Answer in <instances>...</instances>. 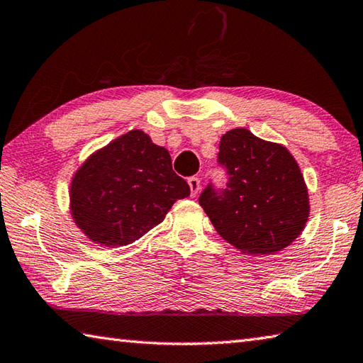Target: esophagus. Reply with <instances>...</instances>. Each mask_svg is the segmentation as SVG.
<instances>
[{
	"mask_svg": "<svg viewBox=\"0 0 363 363\" xmlns=\"http://www.w3.org/2000/svg\"><path fill=\"white\" fill-rule=\"evenodd\" d=\"M187 182H189V187H190V195L196 196V194H199V190H200V179L196 176H190Z\"/></svg>",
	"mask_w": 363,
	"mask_h": 363,
	"instance_id": "esophagus-1",
	"label": "esophagus"
}]
</instances>
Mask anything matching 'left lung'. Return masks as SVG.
<instances>
[{
  "label": "left lung",
  "instance_id": "obj_1",
  "mask_svg": "<svg viewBox=\"0 0 363 363\" xmlns=\"http://www.w3.org/2000/svg\"><path fill=\"white\" fill-rule=\"evenodd\" d=\"M217 168L225 184L213 181L199 203L223 240L250 255L284 249L301 233L309 201L298 164L286 147L246 128L220 138Z\"/></svg>",
  "mask_w": 363,
  "mask_h": 363
}]
</instances>
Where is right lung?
<instances>
[{
    "instance_id": "obj_1",
    "label": "right lung",
    "mask_w": 363,
    "mask_h": 363,
    "mask_svg": "<svg viewBox=\"0 0 363 363\" xmlns=\"http://www.w3.org/2000/svg\"><path fill=\"white\" fill-rule=\"evenodd\" d=\"M189 184L171 157L141 130H131L91 155L71 184V213L91 241L116 247L140 240L163 220Z\"/></svg>"
}]
</instances>
